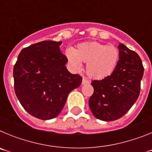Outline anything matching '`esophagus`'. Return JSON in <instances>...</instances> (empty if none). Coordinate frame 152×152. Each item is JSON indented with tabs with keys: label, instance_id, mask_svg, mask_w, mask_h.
Returning a JSON list of instances; mask_svg holds the SVG:
<instances>
[{
	"label": "esophagus",
	"instance_id": "34e87169",
	"mask_svg": "<svg viewBox=\"0 0 152 152\" xmlns=\"http://www.w3.org/2000/svg\"><path fill=\"white\" fill-rule=\"evenodd\" d=\"M90 81L88 80L87 78H85V77H83L82 79V84H89Z\"/></svg>",
	"mask_w": 152,
	"mask_h": 152
}]
</instances>
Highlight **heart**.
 Here are the masks:
<instances>
[{
	"label": "heart",
	"instance_id": "obj_1",
	"mask_svg": "<svg viewBox=\"0 0 152 152\" xmlns=\"http://www.w3.org/2000/svg\"><path fill=\"white\" fill-rule=\"evenodd\" d=\"M65 55L68 62L76 71L82 68V62L87 63L86 72L90 77L101 80L110 76L119 63V49L114 45H108L98 42L79 44L74 49H68Z\"/></svg>",
	"mask_w": 152,
	"mask_h": 152
}]
</instances>
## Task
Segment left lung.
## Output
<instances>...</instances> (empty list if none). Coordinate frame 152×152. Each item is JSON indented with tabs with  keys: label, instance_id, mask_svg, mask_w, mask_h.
<instances>
[{
	"label": "left lung",
	"instance_id": "8db88e82",
	"mask_svg": "<svg viewBox=\"0 0 152 152\" xmlns=\"http://www.w3.org/2000/svg\"><path fill=\"white\" fill-rule=\"evenodd\" d=\"M118 49L120 56L113 73L91 82L94 94L90 97V109L96 119L103 121H113L124 116L140 94L144 74L142 60L136 52L123 43Z\"/></svg>",
	"mask_w": 152,
	"mask_h": 152
}]
</instances>
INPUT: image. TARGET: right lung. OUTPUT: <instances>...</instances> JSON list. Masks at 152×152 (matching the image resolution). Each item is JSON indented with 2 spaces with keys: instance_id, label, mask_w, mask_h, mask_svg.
Instances as JSON below:
<instances>
[{
  "instance_id": "right-lung-1",
  "label": "right lung",
  "mask_w": 152,
  "mask_h": 152,
  "mask_svg": "<svg viewBox=\"0 0 152 152\" xmlns=\"http://www.w3.org/2000/svg\"><path fill=\"white\" fill-rule=\"evenodd\" d=\"M61 42L48 40L22 49L13 68L14 91L25 110L43 120L61 113L69 93L82 77L67 70Z\"/></svg>"
}]
</instances>
